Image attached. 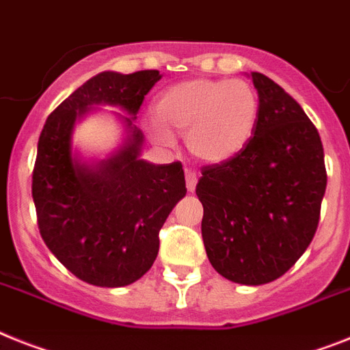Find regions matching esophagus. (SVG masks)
Wrapping results in <instances>:
<instances>
[{"mask_svg":"<svg viewBox=\"0 0 350 350\" xmlns=\"http://www.w3.org/2000/svg\"><path fill=\"white\" fill-rule=\"evenodd\" d=\"M185 178H187V189H189V192H193L196 185H198V174L193 170L187 169L185 170Z\"/></svg>","mask_w":350,"mask_h":350,"instance_id":"esophagus-1","label":"esophagus"}]
</instances>
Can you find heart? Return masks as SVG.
I'll list each match as a JSON object with an SVG mask.
<instances>
[{
	"label": "heart",
	"instance_id": "b5f03b06",
	"mask_svg": "<svg viewBox=\"0 0 350 350\" xmlns=\"http://www.w3.org/2000/svg\"><path fill=\"white\" fill-rule=\"evenodd\" d=\"M260 98L243 80L196 78L160 94L148 126L151 139L172 148L170 133L185 135L193 157L208 163L231 160L245 149L260 120Z\"/></svg>",
	"mask_w": 350,
	"mask_h": 350
}]
</instances>
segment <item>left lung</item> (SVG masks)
Returning <instances> with one entry per match:
<instances>
[{
  "label": "left lung",
  "instance_id": "obj_1",
  "mask_svg": "<svg viewBox=\"0 0 350 350\" xmlns=\"http://www.w3.org/2000/svg\"><path fill=\"white\" fill-rule=\"evenodd\" d=\"M260 98L254 137L196 187L208 260L222 278L258 286L302 256L320 219L327 174L320 135L288 92L251 72Z\"/></svg>",
  "mask_w": 350,
  "mask_h": 350
}]
</instances>
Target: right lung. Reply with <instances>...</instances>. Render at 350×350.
Returning <instances> with one entry per match:
<instances>
[{
	"label": "right lung",
	"mask_w": 350,
	"mask_h": 350,
	"mask_svg": "<svg viewBox=\"0 0 350 350\" xmlns=\"http://www.w3.org/2000/svg\"><path fill=\"white\" fill-rule=\"evenodd\" d=\"M160 80V70L99 72L53 110L39 137L31 196L40 237L85 283L117 288L140 280L157 260L161 226L187 193L180 161L140 158L144 133L135 119ZM105 104L125 111L116 114L125 142L105 161H83L72 131Z\"/></svg>",
	"instance_id": "1"
}]
</instances>
